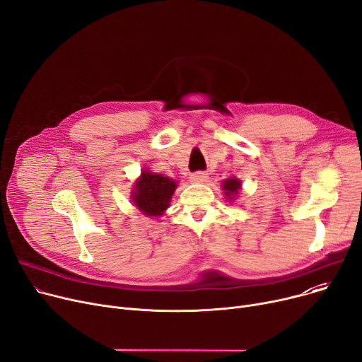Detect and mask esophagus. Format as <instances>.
I'll use <instances>...</instances> for the list:
<instances>
[{
  "label": "esophagus",
  "mask_w": 362,
  "mask_h": 362,
  "mask_svg": "<svg viewBox=\"0 0 362 362\" xmlns=\"http://www.w3.org/2000/svg\"><path fill=\"white\" fill-rule=\"evenodd\" d=\"M208 180V175L205 172H195L190 175V182L194 183H204Z\"/></svg>",
  "instance_id": "34e87169"
}]
</instances>
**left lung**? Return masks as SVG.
Wrapping results in <instances>:
<instances>
[{"instance_id":"8db88e82","label":"left lung","mask_w":362,"mask_h":362,"mask_svg":"<svg viewBox=\"0 0 362 362\" xmlns=\"http://www.w3.org/2000/svg\"><path fill=\"white\" fill-rule=\"evenodd\" d=\"M240 186H242V182L237 180V179H227V180L224 182V185H223V187H224V190H226V195H227L228 198L235 197V195L238 194Z\"/></svg>"}]
</instances>
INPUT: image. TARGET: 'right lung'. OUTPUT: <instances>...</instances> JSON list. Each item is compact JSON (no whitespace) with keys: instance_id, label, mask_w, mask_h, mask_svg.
<instances>
[{"instance_id":"1","label":"right lung","mask_w":362,"mask_h":362,"mask_svg":"<svg viewBox=\"0 0 362 362\" xmlns=\"http://www.w3.org/2000/svg\"><path fill=\"white\" fill-rule=\"evenodd\" d=\"M176 182L163 175L142 172L134 190V204L146 215L158 216L167 209L168 202L176 189Z\"/></svg>"}]
</instances>
